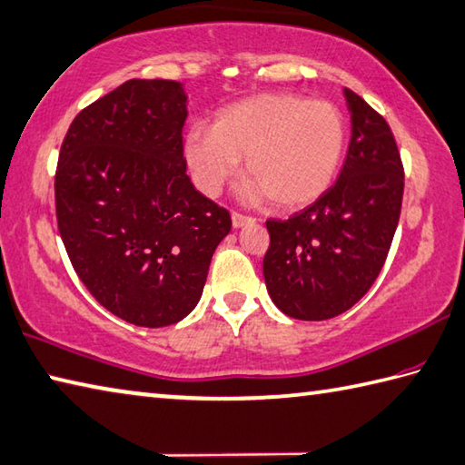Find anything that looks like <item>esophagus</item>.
Returning a JSON list of instances; mask_svg holds the SVG:
<instances>
[{
  "instance_id": "obj_1",
  "label": "esophagus",
  "mask_w": 465,
  "mask_h": 465,
  "mask_svg": "<svg viewBox=\"0 0 465 465\" xmlns=\"http://www.w3.org/2000/svg\"><path fill=\"white\" fill-rule=\"evenodd\" d=\"M231 218H232V226H234V229H242V226L255 223V218H252V216H244V214H241V213H232Z\"/></svg>"
}]
</instances>
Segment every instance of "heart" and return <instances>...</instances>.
<instances>
[{
	"label": "heart",
	"mask_w": 465,
	"mask_h": 465,
	"mask_svg": "<svg viewBox=\"0 0 465 465\" xmlns=\"http://www.w3.org/2000/svg\"><path fill=\"white\" fill-rule=\"evenodd\" d=\"M346 150V121L336 104L300 94L267 93L216 113L213 127L183 135V160L196 186L216 196L247 157L242 196L302 208L334 183Z\"/></svg>",
	"instance_id": "b5f03b06"
}]
</instances>
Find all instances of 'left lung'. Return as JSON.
<instances>
[{"label": "left lung", "mask_w": 465, "mask_h": 465, "mask_svg": "<svg viewBox=\"0 0 465 465\" xmlns=\"http://www.w3.org/2000/svg\"><path fill=\"white\" fill-rule=\"evenodd\" d=\"M344 96L352 137L336 183L289 221H267L265 285L295 320L352 308L379 277L401 216L405 176L391 127L356 93Z\"/></svg>", "instance_id": "8db88e82"}]
</instances>
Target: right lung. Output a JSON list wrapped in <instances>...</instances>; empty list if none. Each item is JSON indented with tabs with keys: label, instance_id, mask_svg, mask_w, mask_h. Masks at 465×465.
<instances>
[{
	"label": "right lung",
	"instance_id": "obj_1",
	"mask_svg": "<svg viewBox=\"0 0 465 465\" xmlns=\"http://www.w3.org/2000/svg\"><path fill=\"white\" fill-rule=\"evenodd\" d=\"M188 94L131 78L83 109L60 147L54 194L70 262L103 308L172 326L196 308L231 214L186 173Z\"/></svg>",
	"mask_w": 465,
	"mask_h": 465
}]
</instances>
